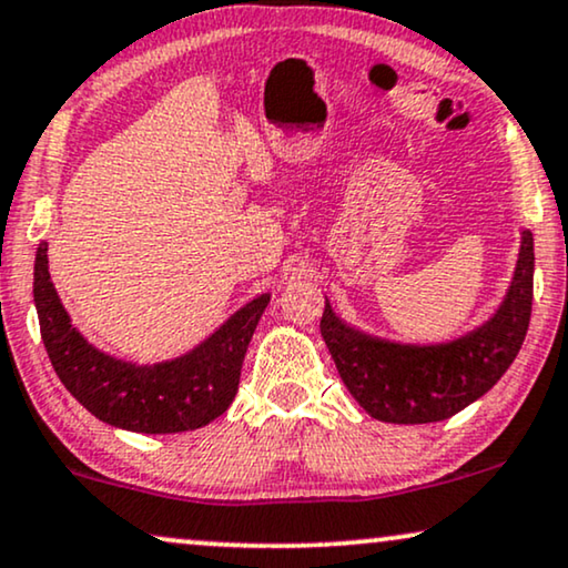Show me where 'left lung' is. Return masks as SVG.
<instances>
[{
	"instance_id": "1",
	"label": "left lung",
	"mask_w": 568,
	"mask_h": 568,
	"mask_svg": "<svg viewBox=\"0 0 568 568\" xmlns=\"http://www.w3.org/2000/svg\"><path fill=\"white\" fill-rule=\"evenodd\" d=\"M532 275V233L521 229L504 301L465 335L447 343H395L339 320L329 301L320 329L339 379L372 418L405 426L447 420L486 395L517 358L530 327Z\"/></svg>"
}]
</instances>
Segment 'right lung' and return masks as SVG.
<instances>
[{
  "mask_svg": "<svg viewBox=\"0 0 568 568\" xmlns=\"http://www.w3.org/2000/svg\"><path fill=\"white\" fill-rule=\"evenodd\" d=\"M49 244L33 267V301L51 366L70 395L109 426L138 434H179L207 426L229 410L239 392L241 363L270 293L231 314L192 351L161 363L121 361L82 337L49 275Z\"/></svg>",
  "mask_w": 568,
  "mask_h": 568,
  "instance_id": "obj_1",
  "label": "right lung"
}]
</instances>
